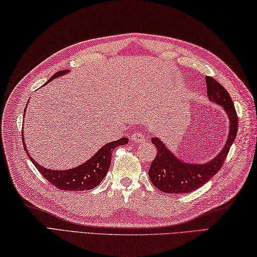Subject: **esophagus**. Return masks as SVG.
<instances>
[{
	"mask_svg": "<svg viewBox=\"0 0 257 257\" xmlns=\"http://www.w3.org/2000/svg\"><path fill=\"white\" fill-rule=\"evenodd\" d=\"M131 140H132L134 143H142L145 141V136L142 133L136 132V133L132 134V136H131Z\"/></svg>",
	"mask_w": 257,
	"mask_h": 257,
	"instance_id": "obj_1",
	"label": "esophagus"
}]
</instances>
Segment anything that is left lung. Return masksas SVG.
<instances>
[{
    "instance_id": "obj_1",
    "label": "left lung",
    "mask_w": 257,
    "mask_h": 257,
    "mask_svg": "<svg viewBox=\"0 0 257 257\" xmlns=\"http://www.w3.org/2000/svg\"><path fill=\"white\" fill-rule=\"evenodd\" d=\"M205 80L208 98L219 104L228 115L229 133L226 144L216 158L207 163L188 164L177 159L158 138L152 139V143L155 145L158 153L151 164L149 176L153 185L164 193H191L205 184L221 169L227 158L229 148L236 139L238 118L231 96L215 78L206 76Z\"/></svg>"
}]
</instances>
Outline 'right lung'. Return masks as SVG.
<instances>
[{
  "label": "right lung",
  "mask_w": 257,
  "mask_h": 257,
  "mask_svg": "<svg viewBox=\"0 0 257 257\" xmlns=\"http://www.w3.org/2000/svg\"><path fill=\"white\" fill-rule=\"evenodd\" d=\"M67 71L64 70L55 73V74L50 78L49 82L57 76L63 75ZM22 140L24 141V138H22ZM127 142V138H122L115 141V142H109L104 145L103 148L99 149L97 151V153L94 155L92 159L86 161L84 164L66 171L48 170L36 163L31 156H29V158L33 162V164L35 165L36 169L39 170L41 174L44 176V179L48 180L52 185H54L55 187L59 188V190L74 191L80 193L81 191L92 190V188L97 186L99 183L102 182L109 169V165H111L113 150L119 145L126 144ZM24 150L26 153H28L25 145Z\"/></svg>",
  "instance_id": "obj_1"
}]
</instances>
